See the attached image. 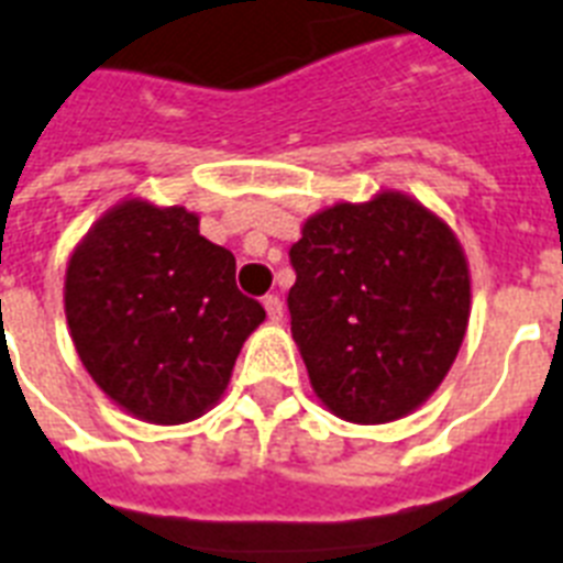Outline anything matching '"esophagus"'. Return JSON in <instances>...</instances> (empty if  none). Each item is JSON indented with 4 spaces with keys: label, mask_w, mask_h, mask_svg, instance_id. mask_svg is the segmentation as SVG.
Listing matches in <instances>:
<instances>
[{
    "label": "esophagus",
    "mask_w": 563,
    "mask_h": 563,
    "mask_svg": "<svg viewBox=\"0 0 563 563\" xmlns=\"http://www.w3.org/2000/svg\"><path fill=\"white\" fill-rule=\"evenodd\" d=\"M264 310H267L269 322H282V317H285V305H282L278 296H267L264 299Z\"/></svg>",
    "instance_id": "obj_1"
}]
</instances>
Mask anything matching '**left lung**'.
Masks as SVG:
<instances>
[{"label":"left lung","instance_id":"8db88e82","mask_svg":"<svg viewBox=\"0 0 563 563\" xmlns=\"http://www.w3.org/2000/svg\"><path fill=\"white\" fill-rule=\"evenodd\" d=\"M290 331L322 407L386 424L439 389L471 317V269L453 229L416 197L310 214L290 246Z\"/></svg>","mask_w":563,"mask_h":563}]
</instances>
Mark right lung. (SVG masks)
<instances>
[{
	"instance_id": "1",
	"label": "right lung",
	"mask_w": 563,
	"mask_h": 563,
	"mask_svg": "<svg viewBox=\"0 0 563 563\" xmlns=\"http://www.w3.org/2000/svg\"><path fill=\"white\" fill-rule=\"evenodd\" d=\"M63 308L80 363L147 424H186L227 393L264 308L235 287V255L186 206L128 197L80 238Z\"/></svg>"
}]
</instances>
